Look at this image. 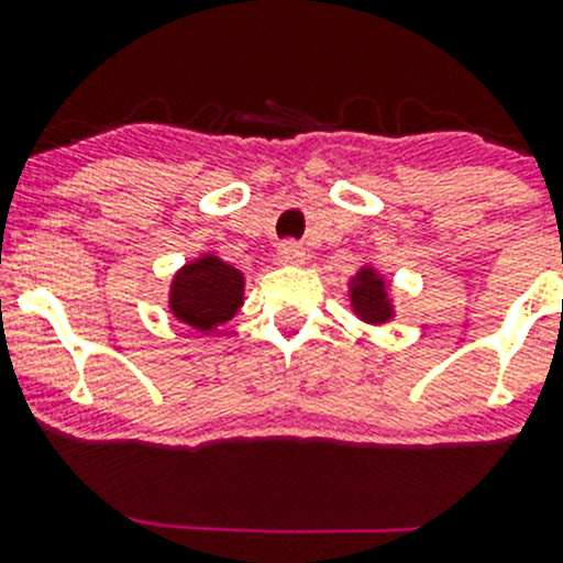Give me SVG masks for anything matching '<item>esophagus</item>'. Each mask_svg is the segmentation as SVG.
<instances>
[{
  "label": "esophagus",
  "instance_id": "obj_1",
  "mask_svg": "<svg viewBox=\"0 0 563 563\" xmlns=\"http://www.w3.org/2000/svg\"><path fill=\"white\" fill-rule=\"evenodd\" d=\"M276 256L282 265H296V262H305V247L290 239V242H282V245H278Z\"/></svg>",
  "mask_w": 563,
  "mask_h": 563
}]
</instances>
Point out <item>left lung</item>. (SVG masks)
<instances>
[{"label": "left lung", "instance_id": "obj_1", "mask_svg": "<svg viewBox=\"0 0 563 563\" xmlns=\"http://www.w3.org/2000/svg\"><path fill=\"white\" fill-rule=\"evenodd\" d=\"M352 310L366 324H386L395 318V305L389 298V285L375 267H361L350 282Z\"/></svg>", "mask_w": 563, "mask_h": 563}]
</instances>
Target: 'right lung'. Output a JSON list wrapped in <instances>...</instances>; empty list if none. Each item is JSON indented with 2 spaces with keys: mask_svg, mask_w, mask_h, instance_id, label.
Returning <instances> with one entry per match:
<instances>
[{
  "mask_svg": "<svg viewBox=\"0 0 563 563\" xmlns=\"http://www.w3.org/2000/svg\"><path fill=\"white\" fill-rule=\"evenodd\" d=\"M245 296V276L213 253H202L174 273L168 310L177 321L200 332L225 324L236 316Z\"/></svg>",
  "mask_w": 563,
  "mask_h": 563,
  "instance_id": "1",
  "label": "right lung"
}]
</instances>
